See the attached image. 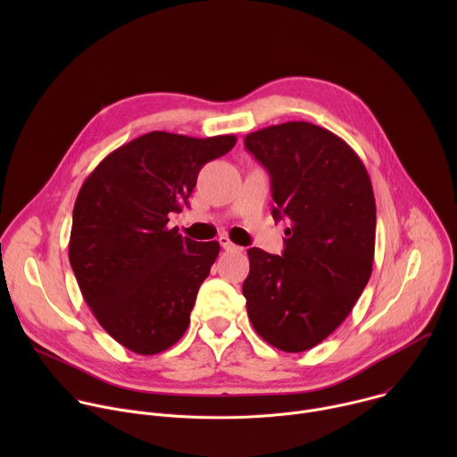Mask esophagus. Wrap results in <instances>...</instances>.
<instances>
[{
  "mask_svg": "<svg viewBox=\"0 0 457 457\" xmlns=\"http://www.w3.org/2000/svg\"><path fill=\"white\" fill-rule=\"evenodd\" d=\"M219 242H220V245H222L226 251H240V249H242V247L235 245V244L229 240V237H226V235H220V237H219Z\"/></svg>",
  "mask_w": 457,
  "mask_h": 457,
  "instance_id": "34e87169",
  "label": "esophagus"
}]
</instances>
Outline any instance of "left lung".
<instances>
[{"label": "left lung", "instance_id": "left-lung-1", "mask_svg": "<svg viewBox=\"0 0 457 457\" xmlns=\"http://www.w3.org/2000/svg\"><path fill=\"white\" fill-rule=\"evenodd\" d=\"M244 145L271 177L273 219L291 224L282 256L247 249V314L268 344L303 353L347 318L370 278L372 184L354 150L311 122L268 126Z\"/></svg>", "mask_w": 457, "mask_h": 457}]
</instances>
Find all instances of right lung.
<instances>
[{
	"label": "right lung",
	"mask_w": 457,
	"mask_h": 457,
	"mask_svg": "<svg viewBox=\"0 0 457 457\" xmlns=\"http://www.w3.org/2000/svg\"><path fill=\"white\" fill-rule=\"evenodd\" d=\"M235 136L150 132L104 157L74 206L69 258L85 302L122 347L157 354L180 340L220 244L168 228L187 206L201 168Z\"/></svg>",
	"instance_id": "obj_1"
}]
</instances>
